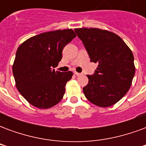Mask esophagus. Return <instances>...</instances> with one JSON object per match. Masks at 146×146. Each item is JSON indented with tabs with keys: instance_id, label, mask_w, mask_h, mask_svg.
Wrapping results in <instances>:
<instances>
[{
	"instance_id": "34e87169",
	"label": "esophagus",
	"mask_w": 146,
	"mask_h": 146,
	"mask_svg": "<svg viewBox=\"0 0 146 146\" xmlns=\"http://www.w3.org/2000/svg\"><path fill=\"white\" fill-rule=\"evenodd\" d=\"M74 74L77 76H82L83 73H77V72H74Z\"/></svg>"
}]
</instances>
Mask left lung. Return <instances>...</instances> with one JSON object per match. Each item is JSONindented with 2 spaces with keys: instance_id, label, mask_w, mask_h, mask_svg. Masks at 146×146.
Segmentation results:
<instances>
[{
  "instance_id": "1",
  "label": "left lung",
  "mask_w": 146,
  "mask_h": 146,
  "mask_svg": "<svg viewBox=\"0 0 146 146\" xmlns=\"http://www.w3.org/2000/svg\"><path fill=\"white\" fill-rule=\"evenodd\" d=\"M91 62L98 63L88 84L83 88L85 97L100 107L113 106L128 92L135 76L134 55L118 35L98 28L75 29Z\"/></svg>"
}]
</instances>
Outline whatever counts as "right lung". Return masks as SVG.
Instances as JSON below:
<instances>
[{
    "mask_svg": "<svg viewBox=\"0 0 146 146\" xmlns=\"http://www.w3.org/2000/svg\"><path fill=\"white\" fill-rule=\"evenodd\" d=\"M76 37L71 29L55 30L30 37L18 48L12 72L15 85L29 103L39 109L58 104L73 73L54 71L65 46Z\"/></svg>",
    "mask_w": 146,
    "mask_h": 146,
    "instance_id": "right-lung-1",
    "label": "right lung"
}]
</instances>
